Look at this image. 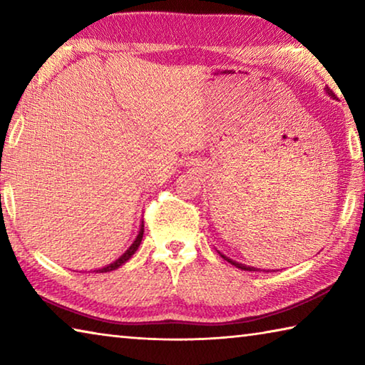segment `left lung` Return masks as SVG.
Returning a JSON list of instances; mask_svg holds the SVG:
<instances>
[{
	"mask_svg": "<svg viewBox=\"0 0 365 365\" xmlns=\"http://www.w3.org/2000/svg\"><path fill=\"white\" fill-rule=\"evenodd\" d=\"M327 91H329V95H333L331 91H330V88H327ZM333 96H335V95H333ZM220 256H222V255H220ZM222 257H224L225 261H228V262H230V264H233L235 267H238V269H242V270H250V272H256V270H257L256 267H250V265H245V264L235 262V261H232V259H228V257H225V256H222Z\"/></svg>",
	"mask_w": 365,
	"mask_h": 365,
	"instance_id": "8db88e82",
	"label": "left lung"
}]
</instances>
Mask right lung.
Wrapping results in <instances>:
<instances>
[{
  "instance_id": "1",
  "label": "right lung",
  "mask_w": 365,
  "mask_h": 365,
  "mask_svg": "<svg viewBox=\"0 0 365 365\" xmlns=\"http://www.w3.org/2000/svg\"><path fill=\"white\" fill-rule=\"evenodd\" d=\"M143 232H145V225L141 224V228H140V232H138V237H137V240H135L133 242V245L130 246V248H128L125 252H123V255L117 259L115 262H113V264H109V265H106V267H103V269H98L96 272L98 274H103V272H110V270H115L117 267H120L122 264H125L128 259H130L133 255H135V251L138 250V246H140V243H141V238H143Z\"/></svg>"
}]
</instances>
